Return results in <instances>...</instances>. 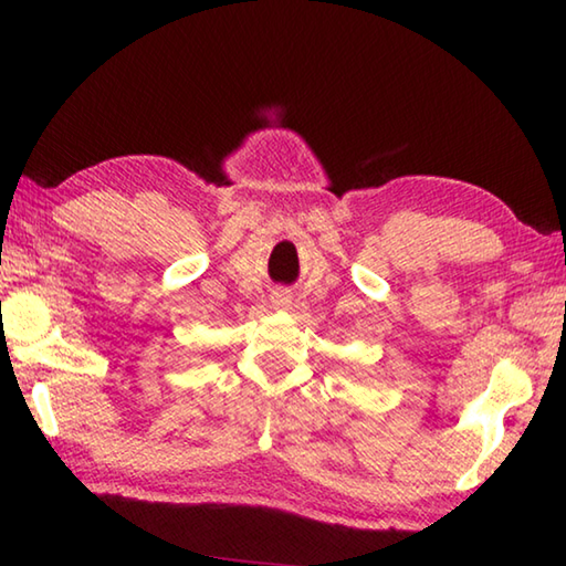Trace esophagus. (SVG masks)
I'll use <instances>...</instances> for the list:
<instances>
[{
    "label": "esophagus",
    "mask_w": 566,
    "mask_h": 566,
    "mask_svg": "<svg viewBox=\"0 0 566 566\" xmlns=\"http://www.w3.org/2000/svg\"><path fill=\"white\" fill-rule=\"evenodd\" d=\"M276 304H280V306H284V304H286V298H282V302H276Z\"/></svg>",
    "instance_id": "obj_1"
}]
</instances>
